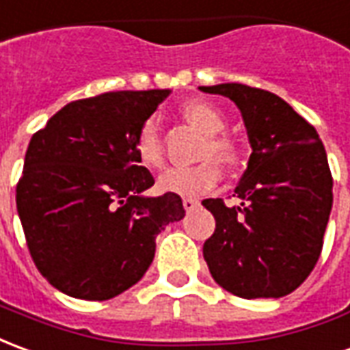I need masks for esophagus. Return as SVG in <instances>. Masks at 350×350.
<instances>
[{
  "label": "esophagus",
  "instance_id": "1",
  "mask_svg": "<svg viewBox=\"0 0 350 350\" xmlns=\"http://www.w3.org/2000/svg\"><path fill=\"white\" fill-rule=\"evenodd\" d=\"M183 205H185V209L187 211H194L198 205H200V202L196 200V198H183Z\"/></svg>",
  "mask_w": 350,
  "mask_h": 350
}]
</instances>
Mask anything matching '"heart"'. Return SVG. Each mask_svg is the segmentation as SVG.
Listing matches in <instances>:
<instances>
[{
  "label": "heart",
  "mask_w": 350,
  "mask_h": 350,
  "mask_svg": "<svg viewBox=\"0 0 350 350\" xmlns=\"http://www.w3.org/2000/svg\"><path fill=\"white\" fill-rule=\"evenodd\" d=\"M183 113L198 130H202L207 137L203 143L200 156L205 158L194 165H179L163 171L158 179V188L162 192H171L179 196H200L205 190L213 188L222 177V170L217 159L226 165H234L239 160V145L226 133H220L226 128V116L220 109L211 105L207 101H188L183 105ZM135 156L148 170H158L163 163V143L160 128L156 118L143 120L133 137ZM209 155L217 158L209 159Z\"/></svg>",
  "instance_id": "obj_1"
}]
</instances>
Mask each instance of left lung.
I'll use <instances>...</instances> for the list:
<instances>
[{
  "label": "left lung",
  "mask_w": 350,
  "mask_h": 350,
  "mask_svg": "<svg viewBox=\"0 0 350 350\" xmlns=\"http://www.w3.org/2000/svg\"><path fill=\"white\" fill-rule=\"evenodd\" d=\"M239 107L252 154L235 196L203 200L217 220L203 243L213 279L239 298H282L313 271L332 211V173L319 133L288 103L262 88L200 86Z\"/></svg>",
  "instance_id": "1"
}]
</instances>
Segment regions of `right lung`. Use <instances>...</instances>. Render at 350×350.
<instances>
[{
	"label": "right lung",
	"instance_id": "obj_1",
	"mask_svg": "<svg viewBox=\"0 0 350 350\" xmlns=\"http://www.w3.org/2000/svg\"><path fill=\"white\" fill-rule=\"evenodd\" d=\"M170 90L105 92L60 109L33 133L16 185L29 254L68 296L111 299L152 264L156 235L185 217L180 196L154 185L133 137Z\"/></svg>",
	"mask_w": 350,
	"mask_h": 350
}]
</instances>
